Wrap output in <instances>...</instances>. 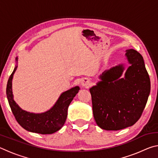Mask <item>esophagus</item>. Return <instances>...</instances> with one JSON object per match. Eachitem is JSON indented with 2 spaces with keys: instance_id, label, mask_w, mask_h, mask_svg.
I'll return each instance as SVG.
<instances>
[{
  "instance_id": "1",
  "label": "esophagus",
  "mask_w": 158,
  "mask_h": 158,
  "mask_svg": "<svg viewBox=\"0 0 158 158\" xmlns=\"http://www.w3.org/2000/svg\"><path fill=\"white\" fill-rule=\"evenodd\" d=\"M81 85L85 88H89L90 85V81L89 79H84L81 81Z\"/></svg>"
}]
</instances>
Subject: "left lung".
<instances>
[{"label": "left lung", "instance_id": "obj_1", "mask_svg": "<svg viewBox=\"0 0 158 158\" xmlns=\"http://www.w3.org/2000/svg\"><path fill=\"white\" fill-rule=\"evenodd\" d=\"M131 65L125 78L120 79L124 68L116 66L100 76L102 81L90 89L93 113L99 127L119 130L132 126L142 114L151 91V81L142 56L135 49L127 50Z\"/></svg>", "mask_w": 158, "mask_h": 158}]
</instances>
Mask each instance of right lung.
<instances>
[{"label":"right lung","instance_id":"1","mask_svg":"<svg viewBox=\"0 0 158 158\" xmlns=\"http://www.w3.org/2000/svg\"><path fill=\"white\" fill-rule=\"evenodd\" d=\"M16 69L17 67H15L10 76L6 88L7 100L16 121L23 128L31 132L49 135L59 130L65 123L68 116V106L79 92V88L76 86L62 93L55 105L45 113L38 114L29 113L22 110L13 100L12 79Z\"/></svg>","mask_w":158,"mask_h":158}]
</instances>
